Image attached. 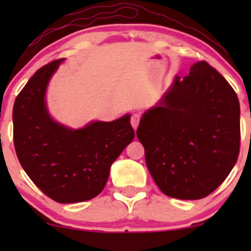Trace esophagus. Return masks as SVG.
Wrapping results in <instances>:
<instances>
[{"instance_id":"obj_1","label":"esophagus","mask_w":251,"mask_h":251,"mask_svg":"<svg viewBox=\"0 0 251 251\" xmlns=\"http://www.w3.org/2000/svg\"><path fill=\"white\" fill-rule=\"evenodd\" d=\"M140 117H142V114H140V112H134L133 114H132L131 117V125L133 126V128H137L138 125H139V122H140Z\"/></svg>"}]
</instances>
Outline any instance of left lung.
Segmentation results:
<instances>
[{"mask_svg": "<svg viewBox=\"0 0 251 251\" xmlns=\"http://www.w3.org/2000/svg\"><path fill=\"white\" fill-rule=\"evenodd\" d=\"M160 191L201 200L223 183L240 153V101L208 62H196L143 114L137 128Z\"/></svg>", "mask_w": 251, "mask_h": 251, "instance_id": "1", "label": "left lung"}]
</instances>
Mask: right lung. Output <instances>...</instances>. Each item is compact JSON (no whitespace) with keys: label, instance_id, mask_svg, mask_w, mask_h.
<instances>
[{"label":"right lung","instance_id":"obj_1","mask_svg":"<svg viewBox=\"0 0 251 251\" xmlns=\"http://www.w3.org/2000/svg\"><path fill=\"white\" fill-rule=\"evenodd\" d=\"M65 59L43 66L16 97L13 108L14 145L25 174L43 194L59 203H79L98 196L109 169L133 140L131 116L91 122L71 128L51 118L46 92Z\"/></svg>","mask_w":251,"mask_h":251}]
</instances>
